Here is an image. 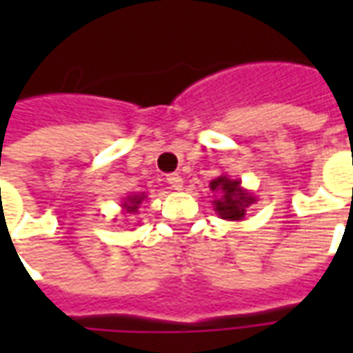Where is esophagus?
<instances>
[{"mask_svg":"<svg viewBox=\"0 0 353 353\" xmlns=\"http://www.w3.org/2000/svg\"><path fill=\"white\" fill-rule=\"evenodd\" d=\"M166 181H168L172 191H181V187H183V177L179 176V174H170V176L166 177Z\"/></svg>","mask_w":353,"mask_h":353,"instance_id":"esophagus-1","label":"esophagus"}]
</instances>
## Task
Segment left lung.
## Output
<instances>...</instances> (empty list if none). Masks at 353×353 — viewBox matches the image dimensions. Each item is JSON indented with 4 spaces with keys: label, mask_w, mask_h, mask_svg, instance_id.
<instances>
[{
    "label": "left lung",
    "mask_w": 353,
    "mask_h": 353,
    "mask_svg": "<svg viewBox=\"0 0 353 353\" xmlns=\"http://www.w3.org/2000/svg\"><path fill=\"white\" fill-rule=\"evenodd\" d=\"M212 191L221 192V199L214 202L215 212L221 215L223 219H230V221H238L245 215V210L250 208L253 199L240 189V181L229 179V177H217L212 181Z\"/></svg>",
    "instance_id": "left-lung-1"
}]
</instances>
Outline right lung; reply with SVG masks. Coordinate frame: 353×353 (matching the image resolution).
<instances>
[{"mask_svg":"<svg viewBox=\"0 0 353 353\" xmlns=\"http://www.w3.org/2000/svg\"><path fill=\"white\" fill-rule=\"evenodd\" d=\"M141 200H143V194L141 196H130L128 202H124V208H126V212H138V206L141 204Z\"/></svg>","mask_w":353,"mask_h":353,"instance_id":"obj_1","label":"right lung"}]
</instances>
